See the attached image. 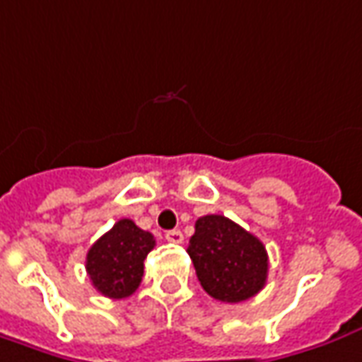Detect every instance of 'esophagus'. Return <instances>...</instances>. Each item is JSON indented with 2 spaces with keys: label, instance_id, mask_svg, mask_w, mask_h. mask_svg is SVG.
<instances>
[{
  "label": "esophagus",
  "instance_id": "1",
  "mask_svg": "<svg viewBox=\"0 0 362 362\" xmlns=\"http://www.w3.org/2000/svg\"><path fill=\"white\" fill-rule=\"evenodd\" d=\"M166 240L170 243H182L184 242V235H182L180 230H170V232H166Z\"/></svg>",
  "mask_w": 362,
  "mask_h": 362
}]
</instances>
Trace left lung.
Returning <instances> with one entry per match:
<instances>
[{"instance_id":"8db88e82","label":"left lung","mask_w":362,"mask_h":362,"mask_svg":"<svg viewBox=\"0 0 362 362\" xmlns=\"http://www.w3.org/2000/svg\"><path fill=\"white\" fill-rule=\"evenodd\" d=\"M188 255L204 291L223 303L245 301L267 281L265 245L226 216L198 218Z\"/></svg>"}]
</instances>
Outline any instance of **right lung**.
Masks as SVG:
<instances>
[{
  "mask_svg": "<svg viewBox=\"0 0 362 362\" xmlns=\"http://www.w3.org/2000/svg\"><path fill=\"white\" fill-rule=\"evenodd\" d=\"M154 235L140 230L132 220H119L90 245L87 274L98 293L124 299L139 289L144 275V259L154 247Z\"/></svg>",
  "mask_w": 362,
  "mask_h": 362,
  "instance_id": "obj_1",
  "label": "right lung"
}]
</instances>
